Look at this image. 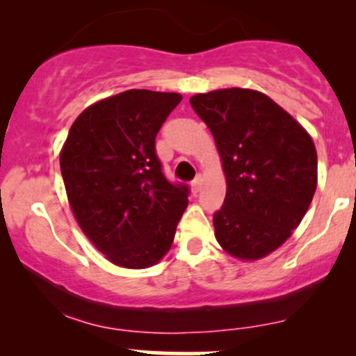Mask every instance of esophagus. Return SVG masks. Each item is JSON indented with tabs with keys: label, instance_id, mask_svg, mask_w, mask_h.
Returning a JSON list of instances; mask_svg holds the SVG:
<instances>
[{
	"label": "esophagus",
	"instance_id": "1",
	"mask_svg": "<svg viewBox=\"0 0 356 356\" xmlns=\"http://www.w3.org/2000/svg\"><path fill=\"white\" fill-rule=\"evenodd\" d=\"M191 187H192V192H194V194H197V192L201 191V187H202V177H201V175H197V177H195L194 181L191 182Z\"/></svg>",
	"mask_w": 356,
	"mask_h": 356
}]
</instances>
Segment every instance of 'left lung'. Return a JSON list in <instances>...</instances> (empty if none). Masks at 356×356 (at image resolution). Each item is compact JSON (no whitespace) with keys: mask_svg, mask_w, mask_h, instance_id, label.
<instances>
[{"mask_svg":"<svg viewBox=\"0 0 356 356\" xmlns=\"http://www.w3.org/2000/svg\"><path fill=\"white\" fill-rule=\"evenodd\" d=\"M191 105L214 136L226 174L216 239L238 259H261L291 236L312 204L318 181L312 137L256 90L197 93Z\"/></svg>","mask_w":356,"mask_h":356,"instance_id":"8db88e82","label":"left lung"}]
</instances>
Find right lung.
<instances>
[{"instance_id": "right-lung-1", "label": "right lung", "mask_w": 356, "mask_h": 356, "mask_svg": "<svg viewBox=\"0 0 356 356\" xmlns=\"http://www.w3.org/2000/svg\"><path fill=\"white\" fill-rule=\"evenodd\" d=\"M179 93L127 90L90 105L60 154L68 202L93 246L122 268L144 269L172 246L189 186L170 182L155 137Z\"/></svg>"}]
</instances>
